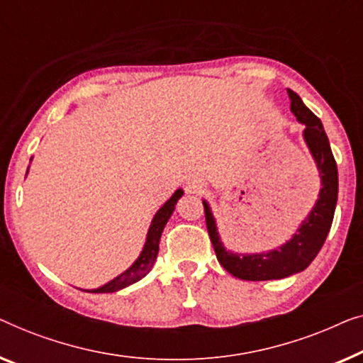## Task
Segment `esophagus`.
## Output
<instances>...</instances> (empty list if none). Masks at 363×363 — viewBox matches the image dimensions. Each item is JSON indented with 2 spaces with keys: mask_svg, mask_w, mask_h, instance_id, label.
I'll use <instances>...</instances> for the list:
<instances>
[{
  "mask_svg": "<svg viewBox=\"0 0 363 363\" xmlns=\"http://www.w3.org/2000/svg\"><path fill=\"white\" fill-rule=\"evenodd\" d=\"M187 187L191 192H199L202 189V186H199V184H196V182H189Z\"/></svg>",
  "mask_w": 363,
  "mask_h": 363,
  "instance_id": "34e87169",
  "label": "esophagus"
}]
</instances>
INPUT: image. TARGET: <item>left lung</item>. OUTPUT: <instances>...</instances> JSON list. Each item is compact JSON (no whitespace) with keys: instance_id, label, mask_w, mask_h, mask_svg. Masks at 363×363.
Returning a JSON list of instances; mask_svg holds the SVG:
<instances>
[{"instance_id":"1","label":"left lung","mask_w":363,"mask_h":363,"mask_svg":"<svg viewBox=\"0 0 363 363\" xmlns=\"http://www.w3.org/2000/svg\"><path fill=\"white\" fill-rule=\"evenodd\" d=\"M288 95L291 100V111L294 113L296 120L306 125L303 133L304 141L314 157L315 166H318L320 186H323L319 191L318 202L301 223L298 232L293 235V238L279 248L269 250L267 253L238 255L228 252L218 237L216 218L212 216L211 207L206 201H202L203 211H206L207 232L213 250H216L218 263L235 278L247 279V281L281 279L303 272L323 248L330 225H333L337 192H339V176H337V164L333 151H330L328 135H325L320 120L303 104L299 95L289 89Z\"/></svg>"}]
</instances>
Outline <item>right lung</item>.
I'll return each instance as SVG.
<instances>
[{"label":"right lung","mask_w":363,"mask_h":363,"mask_svg":"<svg viewBox=\"0 0 363 363\" xmlns=\"http://www.w3.org/2000/svg\"><path fill=\"white\" fill-rule=\"evenodd\" d=\"M182 189H177V191L172 194V197L167 201L164 206H162L160 211L156 212V216L152 217V222L150 225V230H147V237H146V243L143 247V252L135 263L131 267L120 274L111 279L104 286L96 289H84L85 293H115V291L123 289L126 286H130L133 283L140 281L143 277H146L150 273V269L155 264V259L157 257V252H160V240H161V233L164 230V225L169 220V217L174 212V207L177 201H179L182 196Z\"/></svg>","instance_id":"1"}]
</instances>
